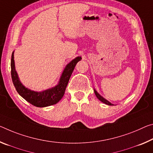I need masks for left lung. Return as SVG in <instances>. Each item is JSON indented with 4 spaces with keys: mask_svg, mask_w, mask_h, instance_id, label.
Returning a JSON list of instances; mask_svg holds the SVG:
<instances>
[{
    "mask_svg": "<svg viewBox=\"0 0 153 153\" xmlns=\"http://www.w3.org/2000/svg\"><path fill=\"white\" fill-rule=\"evenodd\" d=\"M94 94H95V95H96L98 99H99V100H100L101 102H103V103H104L105 104H107V105H114V104L110 103V101H108L107 100V99H105V98H103V97L101 95V94H99L97 93V91L94 88Z\"/></svg>",
    "mask_w": 153,
    "mask_h": 153,
    "instance_id": "left-lung-1",
    "label": "left lung"
}]
</instances>
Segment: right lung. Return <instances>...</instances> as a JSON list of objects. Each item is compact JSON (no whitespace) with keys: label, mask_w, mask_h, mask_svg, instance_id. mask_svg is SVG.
<instances>
[{"label":"right lung","mask_w":153,"mask_h":153,"mask_svg":"<svg viewBox=\"0 0 153 153\" xmlns=\"http://www.w3.org/2000/svg\"><path fill=\"white\" fill-rule=\"evenodd\" d=\"M81 59V56H77L66 65L57 85L52 88L46 89L45 91L37 92L26 88L20 82L18 73L16 71L13 51L12 53L11 60L12 81L19 94L32 105L39 108H44L54 105L59 102L63 97L65 89L69 82L70 77L74 71V68Z\"/></svg>","instance_id":"right-lung-1"}]
</instances>
